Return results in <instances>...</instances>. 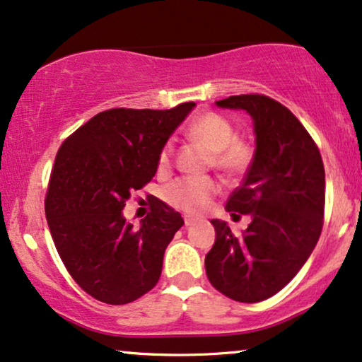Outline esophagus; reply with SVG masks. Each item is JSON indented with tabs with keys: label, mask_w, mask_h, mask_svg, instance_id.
Returning a JSON list of instances; mask_svg holds the SVG:
<instances>
[{
	"label": "esophagus",
	"mask_w": 362,
	"mask_h": 362,
	"mask_svg": "<svg viewBox=\"0 0 362 362\" xmlns=\"http://www.w3.org/2000/svg\"><path fill=\"white\" fill-rule=\"evenodd\" d=\"M185 226H192V225H194L195 223V218H194V216H189V215H185Z\"/></svg>",
	"instance_id": "1"
}]
</instances>
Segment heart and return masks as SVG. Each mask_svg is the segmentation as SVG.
<instances>
[{
	"mask_svg": "<svg viewBox=\"0 0 362 362\" xmlns=\"http://www.w3.org/2000/svg\"><path fill=\"white\" fill-rule=\"evenodd\" d=\"M189 136L209 148L214 153L215 167L226 173L243 172L252 160V147L247 142L237 141V132L230 120L216 112H204L192 120ZM170 156L172 146L168 144L160 153V165H167ZM215 194V182L209 178L184 177L165 189L168 204L189 214L204 211Z\"/></svg>",
	"mask_w": 362,
	"mask_h": 362,
	"instance_id": "1",
	"label": "heart"
}]
</instances>
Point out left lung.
I'll return each mask as SVG.
<instances>
[{
  "instance_id": "1",
  "label": "left lung",
  "mask_w": 362,
  "mask_h": 362,
  "mask_svg": "<svg viewBox=\"0 0 362 362\" xmlns=\"http://www.w3.org/2000/svg\"><path fill=\"white\" fill-rule=\"evenodd\" d=\"M253 120L255 153L226 211L252 216L233 235L211 220L215 243L205 257L210 283L240 303H258L283 290L315 250L325 215V167L303 124L276 100L258 94L216 100ZM238 216V215H237Z\"/></svg>"
}]
</instances>
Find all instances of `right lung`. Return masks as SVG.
<instances>
[{"label": "right lung", "mask_w": 362, "mask_h": 362, "mask_svg": "<svg viewBox=\"0 0 362 362\" xmlns=\"http://www.w3.org/2000/svg\"><path fill=\"white\" fill-rule=\"evenodd\" d=\"M194 107L104 110L57 152L46 220L67 272L95 300L125 305L157 285L163 253L184 218L157 199L134 228L122 210L132 190L156 175L167 141Z\"/></svg>", "instance_id": "add662e5"}]
</instances>
